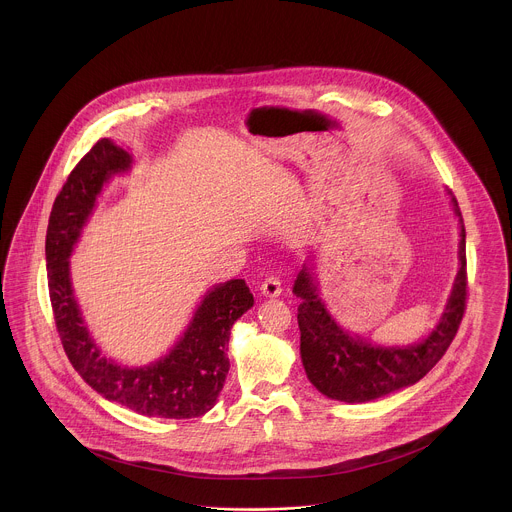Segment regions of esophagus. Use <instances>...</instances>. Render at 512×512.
<instances>
[{"label":"esophagus","instance_id":"34e87169","mask_svg":"<svg viewBox=\"0 0 512 512\" xmlns=\"http://www.w3.org/2000/svg\"><path fill=\"white\" fill-rule=\"evenodd\" d=\"M260 290H262V293H264L266 297H278V295L282 293V282H280V278L270 276V278H266V280L262 282Z\"/></svg>","mask_w":512,"mask_h":512}]
</instances>
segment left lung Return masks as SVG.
I'll list each match as a JSON object with an SVG mask.
<instances>
[{"mask_svg":"<svg viewBox=\"0 0 512 512\" xmlns=\"http://www.w3.org/2000/svg\"><path fill=\"white\" fill-rule=\"evenodd\" d=\"M453 209L461 224L459 272L436 329L418 345L384 349L345 333L325 309L309 270L303 266L297 274L293 293L301 299L297 307L299 351L307 378L321 394L349 404L368 402L416 384L438 365L457 335L467 303L465 226L455 199Z\"/></svg>","mask_w":512,"mask_h":512,"instance_id":"1","label":"left lung"}]
</instances>
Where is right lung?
I'll list each match as a JSON object with an SVG mask.
<instances>
[{
	"label": "right lung",
	"mask_w": 512,
	"mask_h": 512,
	"mask_svg": "<svg viewBox=\"0 0 512 512\" xmlns=\"http://www.w3.org/2000/svg\"><path fill=\"white\" fill-rule=\"evenodd\" d=\"M130 163L128 151L106 138L98 140L76 163L53 203L45 256L57 331L74 370L104 398L151 418H197L215 406L228 374L230 327L254 305L244 280H230L207 293L169 355L140 368L118 365L100 355L74 301L69 276L74 242L102 185Z\"/></svg>",
	"instance_id": "1"
}]
</instances>
